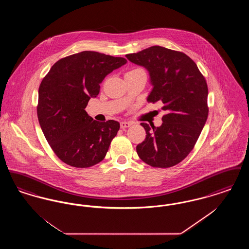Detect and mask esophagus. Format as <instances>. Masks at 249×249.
<instances>
[{
	"label": "esophagus",
	"mask_w": 249,
	"mask_h": 249,
	"mask_svg": "<svg viewBox=\"0 0 249 249\" xmlns=\"http://www.w3.org/2000/svg\"><path fill=\"white\" fill-rule=\"evenodd\" d=\"M130 125H131V124H130V122H127V121H122V122H120V128H121V129L129 128Z\"/></svg>",
	"instance_id": "obj_1"
}]
</instances>
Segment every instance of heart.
<instances>
[{"label":"heart","instance_id":"heart-1","mask_svg":"<svg viewBox=\"0 0 249 249\" xmlns=\"http://www.w3.org/2000/svg\"><path fill=\"white\" fill-rule=\"evenodd\" d=\"M142 71V69H140V68H136V69H133V70H131V71H128V72H131V71Z\"/></svg>","mask_w":249,"mask_h":249}]
</instances>
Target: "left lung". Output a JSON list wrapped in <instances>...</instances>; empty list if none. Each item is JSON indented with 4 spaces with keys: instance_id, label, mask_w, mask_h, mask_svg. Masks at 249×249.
Instances as JSON below:
<instances>
[{
    "instance_id": "obj_1",
    "label": "left lung",
    "mask_w": 249,
    "mask_h": 249,
    "mask_svg": "<svg viewBox=\"0 0 249 249\" xmlns=\"http://www.w3.org/2000/svg\"><path fill=\"white\" fill-rule=\"evenodd\" d=\"M126 57L148 71L153 89L147 102H161L166 112L160 127L141 123L146 135L137 154L155 168L177 165L193 149L208 117L205 78L180 51L154 46Z\"/></svg>"
}]
</instances>
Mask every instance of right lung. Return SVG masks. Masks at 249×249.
Returning a JSON list of instances; mask_svg holds the SVG:
<instances>
[{"label":"right lung","instance_id":"right-lung-1","mask_svg":"<svg viewBox=\"0 0 249 249\" xmlns=\"http://www.w3.org/2000/svg\"><path fill=\"white\" fill-rule=\"evenodd\" d=\"M127 59L83 51L58 60L43 78L37 117L50 147L60 160L76 168L102 161L119 130L115 120L99 122L85 108L100 84Z\"/></svg>","mask_w":249,"mask_h":249}]
</instances>
